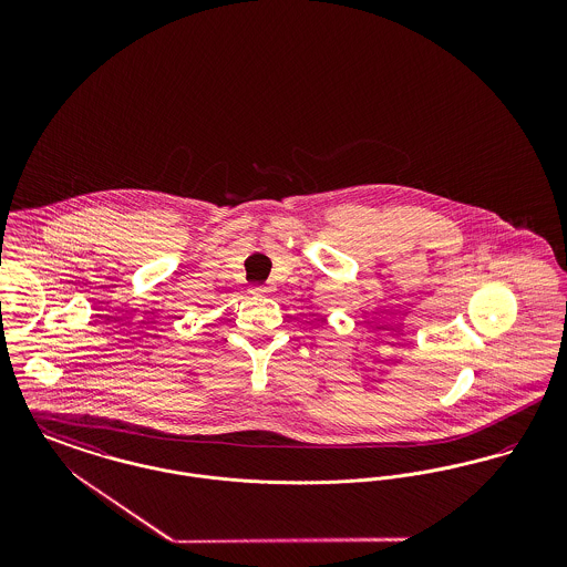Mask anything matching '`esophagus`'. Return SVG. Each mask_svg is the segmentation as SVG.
<instances>
[{
    "instance_id": "obj_1",
    "label": "esophagus",
    "mask_w": 567,
    "mask_h": 567,
    "mask_svg": "<svg viewBox=\"0 0 567 567\" xmlns=\"http://www.w3.org/2000/svg\"><path fill=\"white\" fill-rule=\"evenodd\" d=\"M271 291H274V287H271V285H257V287H252V289H250V293H252V296H268Z\"/></svg>"
}]
</instances>
